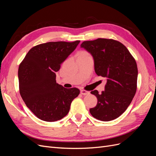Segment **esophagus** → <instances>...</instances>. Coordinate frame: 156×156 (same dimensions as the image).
<instances>
[{
    "instance_id": "obj_1",
    "label": "esophagus",
    "mask_w": 156,
    "mask_h": 156,
    "mask_svg": "<svg viewBox=\"0 0 156 156\" xmlns=\"http://www.w3.org/2000/svg\"><path fill=\"white\" fill-rule=\"evenodd\" d=\"M81 94L83 96H86V95H88V94H90V92L84 90H81Z\"/></svg>"
}]
</instances>
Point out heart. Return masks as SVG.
<instances>
[{
    "label": "heart",
    "mask_w": 156,
    "mask_h": 156,
    "mask_svg": "<svg viewBox=\"0 0 156 156\" xmlns=\"http://www.w3.org/2000/svg\"><path fill=\"white\" fill-rule=\"evenodd\" d=\"M79 55H89L88 53H87V52H86V51H81V52H80Z\"/></svg>",
    "instance_id": "1"
}]
</instances>
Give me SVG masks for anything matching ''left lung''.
Returning <instances> with one entry per match:
<instances>
[{"instance_id": "left-lung-1", "label": "left lung", "mask_w": 156, "mask_h": 156, "mask_svg": "<svg viewBox=\"0 0 156 156\" xmlns=\"http://www.w3.org/2000/svg\"><path fill=\"white\" fill-rule=\"evenodd\" d=\"M81 48L93 56L96 73L107 79L104 91L90 92L96 96L98 103L90 108V112L101 121L116 119L127 109L136 93V61L125 45L112 39L85 41Z\"/></svg>"}]
</instances>
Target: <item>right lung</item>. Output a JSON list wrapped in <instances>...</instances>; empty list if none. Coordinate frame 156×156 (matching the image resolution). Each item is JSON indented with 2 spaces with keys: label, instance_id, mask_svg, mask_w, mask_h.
I'll use <instances>...</instances> for the list:
<instances>
[{
  "label": "right lung",
  "instance_id": "obj_1",
  "mask_svg": "<svg viewBox=\"0 0 156 156\" xmlns=\"http://www.w3.org/2000/svg\"><path fill=\"white\" fill-rule=\"evenodd\" d=\"M80 41L48 42L33 47L18 69L20 92L26 105L38 119L55 122L68 115L77 97V88L56 83V72L77 48Z\"/></svg>",
  "mask_w": 156,
  "mask_h": 156
}]
</instances>
